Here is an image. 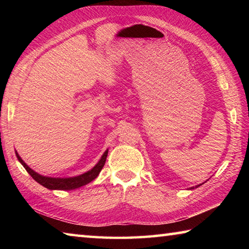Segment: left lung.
<instances>
[{"label": "left lung", "mask_w": 249, "mask_h": 249, "mask_svg": "<svg viewBox=\"0 0 249 249\" xmlns=\"http://www.w3.org/2000/svg\"><path fill=\"white\" fill-rule=\"evenodd\" d=\"M200 185H201V184H199V185H196V187H200ZM193 189H195V188H193Z\"/></svg>", "instance_id": "8db88e82"}]
</instances>
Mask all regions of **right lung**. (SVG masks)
<instances>
[{
  "label": "right lung",
  "instance_id": "1",
  "mask_svg": "<svg viewBox=\"0 0 249 249\" xmlns=\"http://www.w3.org/2000/svg\"><path fill=\"white\" fill-rule=\"evenodd\" d=\"M16 153V157H18V161L22 163L24 166L25 169L28 172L29 175L33 177V179L37 181L39 184L43 185V187L49 189V190H73V189H77L82 187V185H86L91 181H93L96 177L99 176L100 171L102 170V168L105 163V160H107V153L108 149L105 150V153L102 155V157L99 160V162L92 168L91 170L84 172V174L77 176V177H71V178H52V177H46V176H41L37 172L31 169L26 163L24 162V160L19 157V155Z\"/></svg>",
  "mask_w": 249,
  "mask_h": 249
}]
</instances>
